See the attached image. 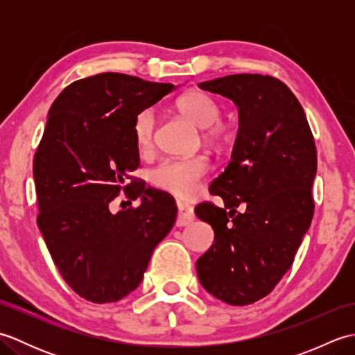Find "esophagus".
<instances>
[{
    "mask_svg": "<svg viewBox=\"0 0 355 355\" xmlns=\"http://www.w3.org/2000/svg\"><path fill=\"white\" fill-rule=\"evenodd\" d=\"M178 218H177V225L178 227H183V225L191 224L195 220V214L193 209L187 205H183V202H178Z\"/></svg>",
    "mask_w": 355,
    "mask_h": 355,
    "instance_id": "esophagus-1",
    "label": "esophagus"
}]
</instances>
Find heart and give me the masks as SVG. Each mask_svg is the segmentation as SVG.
Returning <instances> with one entry per match:
<instances>
[{"label":"heart","mask_w":355,"mask_h":355,"mask_svg":"<svg viewBox=\"0 0 355 355\" xmlns=\"http://www.w3.org/2000/svg\"><path fill=\"white\" fill-rule=\"evenodd\" d=\"M177 108L183 116L198 128H202V139L215 145L229 140V126L221 122L223 108L214 96L201 89L183 94L177 101ZM157 114L153 108H145L137 112L132 122V135L135 146L140 153H149L155 145ZM210 171V163L206 157L166 158L150 173L153 183L164 192L175 195L178 198H193L201 189L202 182Z\"/></svg>","instance_id":"obj_1"}]
</instances>
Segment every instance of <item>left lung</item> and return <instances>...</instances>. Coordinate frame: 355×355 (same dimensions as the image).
Here are the masks:
<instances>
[{
  "instance_id": "left-lung-1",
  "label": "left lung",
  "mask_w": 355,
  "mask_h": 355,
  "mask_svg": "<svg viewBox=\"0 0 355 355\" xmlns=\"http://www.w3.org/2000/svg\"><path fill=\"white\" fill-rule=\"evenodd\" d=\"M200 88L238 105L239 131L230 163L209 187L224 207L210 201L195 207L215 232V244L197 261V275L216 299L250 305L291 268L310 227L318 150L304 108L279 79L232 74Z\"/></svg>"
}]
</instances>
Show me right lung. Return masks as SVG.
Masks as SVG:
<instances>
[{
  "label": "right lung",
  "mask_w": 355,
  "mask_h": 355,
  "mask_svg": "<svg viewBox=\"0 0 355 355\" xmlns=\"http://www.w3.org/2000/svg\"><path fill=\"white\" fill-rule=\"evenodd\" d=\"M173 88L101 73L74 80L50 108L33 160L36 221L64 281L89 302H117L137 288L177 220L171 195L130 175L140 164L134 117ZM120 191L142 202L112 216Z\"/></svg>",
  "instance_id": "right-lung-1"
}]
</instances>
